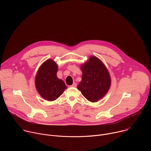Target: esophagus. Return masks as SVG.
Here are the masks:
<instances>
[{
	"instance_id": "esophagus-1",
	"label": "esophagus",
	"mask_w": 151,
	"mask_h": 151,
	"mask_svg": "<svg viewBox=\"0 0 151 151\" xmlns=\"http://www.w3.org/2000/svg\"><path fill=\"white\" fill-rule=\"evenodd\" d=\"M76 86H77V84L76 83H73L70 87H76Z\"/></svg>"
}]
</instances>
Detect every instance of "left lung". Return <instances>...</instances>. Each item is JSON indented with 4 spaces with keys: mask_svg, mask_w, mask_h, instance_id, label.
I'll use <instances>...</instances> for the list:
<instances>
[{
    "mask_svg": "<svg viewBox=\"0 0 151 151\" xmlns=\"http://www.w3.org/2000/svg\"><path fill=\"white\" fill-rule=\"evenodd\" d=\"M82 81L77 88L91 102H97L108 92L111 78L104 63L97 57L91 56L82 64Z\"/></svg>",
    "mask_w": 151,
    "mask_h": 151,
    "instance_id": "8db88e82",
    "label": "left lung"
}]
</instances>
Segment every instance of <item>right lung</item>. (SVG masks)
<instances>
[{
	"label": "right lung",
	"instance_id": "right-lung-1",
	"mask_svg": "<svg viewBox=\"0 0 151 151\" xmlns=\"http://www.w3.org/2000/svg\"><path fill=\"white\" fill-rule=\"evenodd\" d=\"M58 66L52 59H48L39 67L36 77L35 87L40 96L48 101L58 99L67 87L63 81L57 76Z\"/></svg>",
	"mask_w": 151,
	"mask_h": 151
}]
</instances>
